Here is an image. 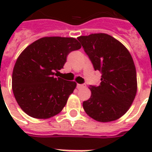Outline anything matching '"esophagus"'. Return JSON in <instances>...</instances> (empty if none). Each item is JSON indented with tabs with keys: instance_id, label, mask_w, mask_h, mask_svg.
<instances>
[{
	"instance_id": "1",
	"label": "esophagus",
	"mask_w": 152,
	"mask_h": 152,
	"mask_svg": "<svg viewBox=\"0 0 152 152\" xmlns=\"http://www.w3.org/2000/svg\"><path fill=\"white\" fill-rule=\"evenodd\" d=\"M85 87H86L85 84H77V86H76L77 89H81V88H85Z\"/></svg>"
}]
</instances>
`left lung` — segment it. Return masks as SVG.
<instances>
[{"instance_id":"1","label":"left lung","mask_w":152,"mask_h":152,"mask_svg":"<svg viewBox=\"0 0 152 152\" xmlns=\"http://www.w3.org/2000/svg\"><path fill=\"white\" fill-rule=\"evenodd\" d=\"M77 39L95 70L102 72L99 86H91V98L83 102L84 111L100 122L118 120L129 110L137 95V71L132 56L121 42L107 34Z\"/></svg>"}]
</instances>
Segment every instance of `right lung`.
<instances>
[{
    "label": "right lung",
    "instance_id": "add662e5",
    "mask_svg": "<svg viewBox=\"0 0 152 152\" xmlns=\"http://www.w3.org/2000/svg\"><path fill=\"white\" fill-rule=\"evenodd\" d=\"M80 48L74 38L44 37L20 53L13 69L12 91L27 115L46 119L63 110L76 83L56 76L69 53Z\"/></svg>",
    "mask_w": 152,
    "mask_h": 152
}]
</instances>
